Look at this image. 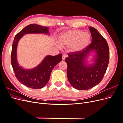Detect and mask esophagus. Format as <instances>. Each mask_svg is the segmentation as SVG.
Wrapping results in <instances>:
<instances>
[{
    "label": "esophagus",
    "instance_id": "esophagus-1",
    "mask_svg": "<svg viewBox=\"0 0 123 123\" xmlns=\"http://www.w3.org/2000/svg\"><path fill=\"white\" fill-rule=\"evenodd\" d=\"M67 57V55L66 54H62V59L63 61L65 60L66 58Z\"/></svg>",
    "mask_w": 123,
    "mask_h": 123
}]
</instances>
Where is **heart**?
I'll return each instance as SVG.
<instances>
[{"label":"heart","instance_id":"b5f03b06","mask_svg":"<svg viewBox=\"0 0 123 123\" xmlns=\"http://www.w3.org/2000/svg\"><path fill=\"white\" fill-rule=\"evenodd\" d=\"M90 35L79 30H73L65 32L59 37V42L63 46L72 47L75 51H79L87 47L90 42Z\"/></svg>","mask_w":123,"mask_h":123}]
</instances>
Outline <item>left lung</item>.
<instances>
[{
    "label": "left lung",
    "mask_w": 123,
    "mask_h": 123,
    "mask_svg": "<svg viewBox=\"0 0 123 123\" xmlns=\"http://www.w3.org/2000/svg\"><path fill=\"white\" fill-rule=\"evenodd\" d=\"M91 43L80 51L68 54L67 76L70 84L77 90H86L98 84L106 72L109 61V46L106 40L96 29L89 27ZM95 50L97 57L94 65H85L84 58L90 51Z\"/></svg>",
    "instance_id": "8db88e82"
}]
</instances>
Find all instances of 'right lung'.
Listing matches in <instances>:
<instances>
[{
    "label": "right lung",
    "instance_id": "1",
    "mask_svg": "<svg viewBox=\"0 0 123 123\" xmlns=\"http://www.w3.org/2000/svg\"><path fill=\"white\" fill-rule=\"evenodd\" d=\"M48 33V28L36 24L26 26L15 36L11 52V64L16 79L26 87L32 89L43 88L49 81L52 70L62 59V54L55 56L48 55L40 64L31 70H25L19 66L16 57L18 41L28 33Z\"/></svg>",
    "mask_w": 123,
    "mask_h": 123
}]
</instances>
